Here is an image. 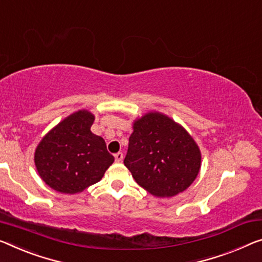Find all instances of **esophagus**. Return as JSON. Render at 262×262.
Returning a JSON list of instances; mask_svg holds the SVG:
<instances>
[{
	"instance_id": "esophagus-1",
	"label": "esophagus",
	"mask_w": 262,
	"mask_h": 262,
	"mask_svg": "<svg viewBox=\"0 0 262 262\" xmlns=\"http://www.w3.org/2000/svg\"><path fill=\"white\" fill-rule=\"evenodd\" d=\"M115 159H116V162H117V163H122V160H123V154H122V152H118V154H116L115 155Z\"/></svg>"
}]
</instances>
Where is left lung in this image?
I'll list each match as a JSON object with an SVG mask.
<instances>
[{
	"label": "left lung",
	"mask_w": 262,
	"mask_h": 262,
	"mask_svg": "<svg viewBox=\"0 0 262 262\" xmlns=\"http://www.w3.org/2000/svg\"><path fill=\"white\" fill-rule=\"evenodd\" d=\"M124 165L148 193L173 196L194 182L201 154L180 124L154 111L134 122Z\"/></svg>",
	"instance_id": "left-lung-1"
}]
</instances>
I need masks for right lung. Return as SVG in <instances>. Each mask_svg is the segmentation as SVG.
I'll return each mask as SVG.
<instances>
[{"instance_id": "obj_1", "label": "right lung", "mask_w": 262, "mask_h": 262, "mask_svg": "<svg viewBox=\"0 0 262 262\" xmlns=\"http://www.w3.org/2000/svg\"><path fill=\"white\" fill-rule=\"evenodd\" d=\"M95 116L79 110L43 137L35 151L39 177L52 190L75 194L103 178L115 162L102 137L91 132Z\"/></svg>"}]
</instances>
